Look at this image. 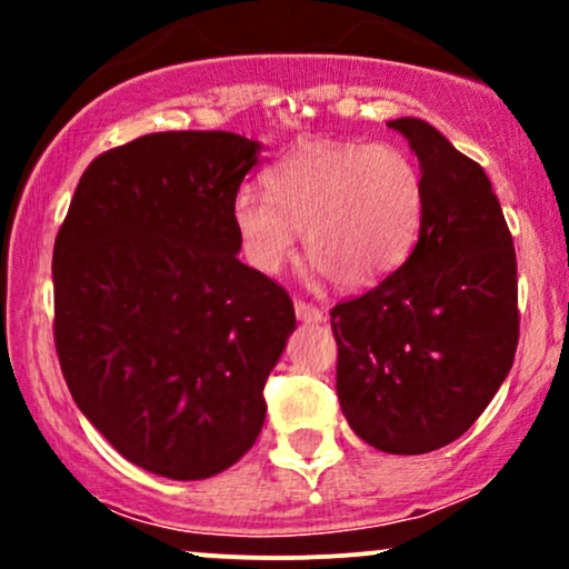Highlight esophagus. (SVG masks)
<instances>
[{"label":"esophagus","instance_id":"34e87169","mask_svg":"<svg viewBox=\"0 0 569 569\" xmlns=\"http://www.w3.org/2000/svg\"><path fill=\"white\" fill-rule=\"evenodd\" d=\"M293 310H297V318L302 323H321V321H326L323 312L318 310V307L307 305V302H302V299H297V302H293Z\"/></svg>","mask_w":569,"mask_h":569}]
</instances>
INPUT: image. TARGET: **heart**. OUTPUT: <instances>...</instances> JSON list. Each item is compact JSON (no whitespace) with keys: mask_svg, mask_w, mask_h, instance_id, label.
<instances>
[{"mask_svg":"<svg viewBox=\"0 0 569 569\" xmlns=\"http://www.w3.org/2000/svg\"><path fill=\"white\" fill-rule=\"evenodd\" d=\"M422 219V173L396 143L307 141L267 173V192L243 184L232 198L253 270L278 272L302 232L312 272L348 289L380 283L407 262Z\"/></svg>","mask_w":569,"mask_h":569,"instance_id":"heart-1","label":"heart"}]
</instances>
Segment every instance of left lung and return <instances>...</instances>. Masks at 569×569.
Here are the masks:
<instances>
[{
	"label": "left lung",
	"mask_w": 569,
	"mask_h": 569,
	"mask_svg": "<svg viewBox=\"0 0 569 569\" xmlns=\"http://www.w3.org/2000/svg\"><path fill=\"white\" fill-rule=\"evenodd\" d=\"M426 184L415 251L331 310L345 420L371 447L426 455L479 420L519 342L516 251L485 168L417 117L388 122Z\"/></svg>",
	"instance_id": "8db88e82"
}]
</instances>
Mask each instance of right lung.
<instances>
[{"label":"right lung","instance_id":"1","mask_svg":"<svg viewBox=\"0 0 569 569\" xmlns=\"http://www.w3.org/2000/svg\"><path fill=\"white\" fill-rule=\"evenodd\" d=\"M259 152L227 130L141 136L90 162L58 230L63 380L117 452L166 479L253 447L297 329L289 293L238 259L232 198Z\"/></svg>","mask_w":569,"mask_h":569}]
</instances>
